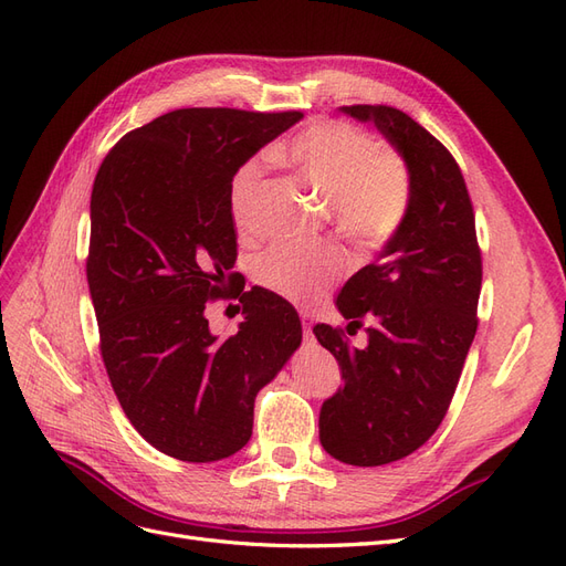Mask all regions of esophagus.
<instances>
[{"mask_svg": "<svg viewBox=\"0 0 566 566\" xmlns=\"http://www.w3.org/2000/svg\"><path fill=\"white\" fill-rule=\"evenodd\" d=\"M300 318H302L304 337H306V339H312V335H314V333H312V328H314V316H312L310 312H302V314H300Z\"/></svg>", "mask_w": 566, "mask_h": 566, "instance_id": "obj_1", "label": "esophagus"}]
</instances>
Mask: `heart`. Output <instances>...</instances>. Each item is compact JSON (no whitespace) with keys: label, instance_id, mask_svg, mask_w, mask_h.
Segmentation results:
<instances>
[{"label":"heart","instance_id":"b5f03b06","mask_svg":"<svg viewBox=\"0 0 566 566\" xmlns=\"http://www.w3.org/2000/svg\"><path fill=\"white\" fill-rule=\"evenodd\" d=\"M273 158L323 198L333 229L356 250L382 248L408 217L413 184L406 163L349 123L318 119L290 136ZM264 175V158L254 156L235 169L229 184L233 224L245 235L260 229L256 196ZM345 271L347 256L333 245L279 243L254 262V281L287 302L310 306Z\"/></svg>","mask_w":566,"mask_h":566}]
</instances>
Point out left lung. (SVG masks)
<instances>
[{"mask_svg":"<svg viewBox=\"0 0 566 566\" xmlns=\"http://www.w3.org/2000/svg\"><path fill=\"white\" fill-rule=\"evenodd\" d=\"M339 111L378 127L413 184L397 235L337 295L347 331L373 323L368 347H352L333 325L314 328L345 380L321 406L323 449L347 465L375 468L418 451L447 416L476 333L482 250L465 179L447 146L399 108Z\"/></svg>","mask_w":566,"mask_h":566,"instance_id":"8db88e82","label":"left lung"}]
</instances>
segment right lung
Instances as JSON below:
<instances>
[{
	"instance_id": "add662e5",
	"label": "right lung",
	"mask_w": 566,
	"mask_h": 566,
	"mask_svg": "<svg viewBox=\"0 0 566 566\" xmlns=\"http://www.w3.org/2000/svg\"><path fill=\"white\" fill-rule=\"evenodd\" d=\"M297 119L179 108L125 134L96 172L87 283L98 347L125 416L165 455L212 462L241 451L256 391L302 342L293 304L235 283L229 208L235 169ZM227 286L247 321L217 340L203 306Z\"/></svg>"
}]
</instances>
